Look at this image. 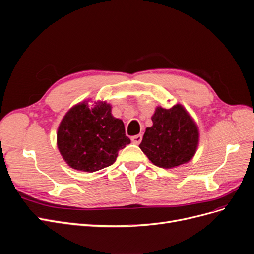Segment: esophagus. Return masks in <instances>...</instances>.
I'll return each instance as SVG.
<instances>
[{
    "label": "esophagus",
    "instance_id": "esophagus-1",
    "mask_svg": "<svg viewBox=\"0 0 254 254\" xmlns=\"http://www.w3.org/2000/svg\"><path fill=\"white\" fill-rule=\"evenodd\" d=\"M130 140H132V142L135 143V144H139L140 142H141L142 140V135L139 134V135H136V136H133L132 138H130Z\"/></svg>",
    "mask_w": 254,
    "mask_h": 254
}]
</instances>
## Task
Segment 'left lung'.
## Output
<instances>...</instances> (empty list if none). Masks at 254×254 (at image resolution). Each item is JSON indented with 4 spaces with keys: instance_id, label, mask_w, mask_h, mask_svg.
I'll return each instance as SVG.
<instances>
[{
    "instance_id": "8db88e82",
    "label": "left lung",
    "mask_w": 254,
    "mask_h": 254,
    "mask_svg": "<svg viewBox=\"0 0 254 254\" xmlns=\"http://www.w3.org/2000/svg\"><path fill=\"white\" fill-rule=\"evenodd\" d=\"M139 147L155 165L172 168L189 162L199 142L198 127L181 105L157 108Z\"/></svg>"
}]
</instances>
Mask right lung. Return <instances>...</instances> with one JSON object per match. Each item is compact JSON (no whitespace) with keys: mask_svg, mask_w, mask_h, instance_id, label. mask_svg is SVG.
Wrapping results in <instances>:
<instances>
[{"mask_svg":"<svg viewBox=\"0 0 254 254\" xmlns=\"http://www.w3.org/2000/svg\"><path fill=\"white\" fill-rule=\"evenodd\" d=\"M129 143L124 122L112 116L107 102L93 109L84 102L73 107L58 130V146L64 161L88 173L112 165L120 149Z\"/></svg>","mask_w":254,"mask_h":254,"instance_id":"obj_1","label":"right lung"}]
</instances>
